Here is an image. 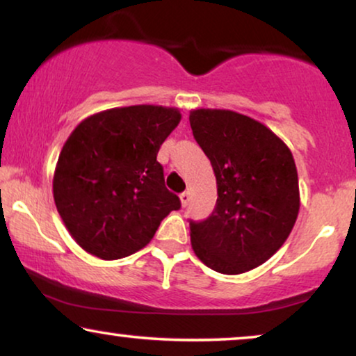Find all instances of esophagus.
<instances>
[{
  "label": "esophagus",
  "mask_w": 356,
  "mask_h": 356,
  "mask_svg": "<svg viewBox=\"0 0 356 356\" xmlns=\"http://www.w3.org/2000/svg\"><path fill=\"white\" fill-rule=\"evenodd\" d=\"M179 201H181V206L186 207L189 201H191V193L189 191H184L183 194H179Z\"/></svg>",
  "instance_id": "1"
}]
</instances>
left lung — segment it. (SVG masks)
Here are the masks:
<instances>
[{"instance_id": "8db88e82", "label": "left lung", "mask_w": 356, "mask_h": 356, "mask_svg": "<svg viewBox=\"0 0 356 356\" xmlns=\"http://www.w3.org/2000/svg\"><path fill=\"white\" fill-rule=\"evenodd\" d=\"M189 124L218 194L211 216L189 223L194 254L220 274H245L280 250L298 217L293 155L266 124L236 111L191 110Z\"/></svg>"}]
</instances>
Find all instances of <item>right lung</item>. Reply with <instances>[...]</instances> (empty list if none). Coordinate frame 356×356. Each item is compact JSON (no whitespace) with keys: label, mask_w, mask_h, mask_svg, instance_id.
I'll use <instances>...</instances> for the list:
<instances>
[{"label":"right lung","mask_w":356,"mask_h":356,"mask_svg":"<svg viewBox=\"0 0 356 356\" xmlns=\"http://www.w3.org/2000/svg\"><path fill=\"white\" fill-rule=\"evenodd\" d=\"M179 121L175 106L131 105L76 126L58 157L53 197L82 250L105 261L134 254L178 211L157 154Z\"/></svg>","instance_id":"1"}]
</instances>
